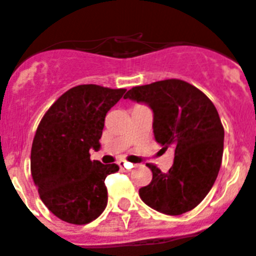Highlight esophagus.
Listing matches in <instances>:
<instances>
[{
	"label": "esophagus",
	"mask_w": 256,
	"mask_h": 256,
	"mask_svg": "<svg viewBox=\"0 0 256 256\" xmlns=\"http://www.w3.org/2000/svg\"><path fill=\"white\" fill-rule=\"evenodd\" d=\"M118 165H119V168H120L122 170H130V169L133 168V164H130V162H124V160H119V162H118Z\"/></svg>",
	"instance_id": "esophagus-1"
}]
</instances>
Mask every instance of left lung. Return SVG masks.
<instances>
[{
    "instance_id": "8db88e82",
    "label": "left lung",
    "mask_w": 256,
    "mask_h": 256,
    "mask_svg": "<svg viewBox=\"0 0 256 256\" xmlns=\"http://www.w3.org/2000/svg\"><path fill=\"white\" fill-rule=\"evenodd\" d=\"M124 98L152 110L156 142L174 148V162L162 173L155 165L140 198L156 212L180 216L198 206L218 177L224 130L216 106L200 90L180 79L133 87Z\"/></svg>"
}]
</instances>
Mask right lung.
<instances>
[{
	"mask_svg": "<svg viewBox=\"0 0 256 256\" xmlns=\"http://www.w3.org/2000/svg\"><path fill=\"white\" fill-rule=\"evenodd\" d=\"M126 91L96 84L70 88L38 126L32 144V177L40 200L61 220L87 224L108 205L105 178L119 166L92 162L90 150H100L106 114Z\"/></svg>",
	"mask_w": 256,
	"mask_h": 256,
	"instance_id": "add662e5",
	"label": "right lung"
}]
</instances>
